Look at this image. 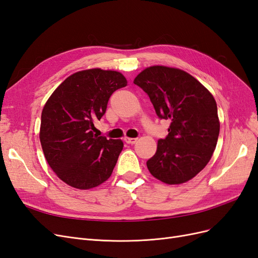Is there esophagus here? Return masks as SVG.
Masks as SVG:
<instances>
[{
	"instance_id": "1",
	"label": "esophagus",
	"mask_w": 258,
	"mask_h": 258,
	"mask_svg": "<svg viewBox=\"0 0 258 258\" xmlns=\"http://www.w3.org/2000/svg\"><path fill=\"white\" fill-rule=\"evenodd\" d=\"M123 140H124V142L128 144H136L138 141L137 138H124Z\"/></svg>"
}]
</instances>
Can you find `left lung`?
<instances>
[{"mask_svg":"<svg viewBox=\"0 0 258 258\" xmlns=\"http://www.w3.org/2000/svg\"><path fill=\"white\" fill-rule=\"evenodd\" d=\"M150 97L160 119L171 121L168 136L146 161L151 174L166 184H181L196 176L215 150L220 120L210 91L182 70L156 66L134 82Z\"/></svg>","mask_w":258,"mask_h":258,"instance_id":"8db88e82","label":"left lung"}]
</instances>
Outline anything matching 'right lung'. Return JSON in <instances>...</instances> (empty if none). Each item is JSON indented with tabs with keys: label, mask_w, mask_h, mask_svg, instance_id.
Here are the masks:
<instances>
[{
	"label": "right lung",
	"mask_w": 258,
	"mask_h": 258,
	"mask_svg": "<svg viewBox=\"0 0 258 258\" xmlns=\"http://www.w3.org/2000/svg\"><path fill=\"white\" fill-rule=\"evenodd\" d=\"M127 85L116 71L86 70L69 76L46 102L40 140L48 165L68 185L89 189L111 176L121 140L93 134L113 92Z\"/></svg>",
	"instance_id": "1"
}]
</instances>
